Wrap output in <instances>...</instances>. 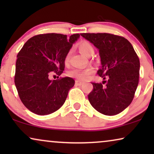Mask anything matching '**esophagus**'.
<instances>
[{"label":"esophagus","mask_w":154,"mask_h":154,"mask_svg":"<svg viewBox=\"0 0 154 154\" xmlns=\"http://www.w3.org/2000/svg\"><path fill=\"white\" fill-rule=\"evenodd\" d=\"M75 85H83V82H81V81H79V80H76V81H75Z\"/></svg>","instance_id":"1"}]
</instances>
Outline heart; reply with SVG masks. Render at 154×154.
I'll return each mask as SVG.
<instances>
[{
	"instance_id": "b5f03b06",
	"label": "heart",
	"mask_w": 154,
	"mask_h": 154,
	"mask_svg": "<svg viewBox=\"0 0 154 154\" xmlns=\"http://www.w3.org/2000/svg\"><path fill=\"white\" fill-rule=\"evenodd\" d=\"M78 48L80 52L85 56H91L94 54V49L93 46L90 43L85 41H83L78 44ZM71 51L68 52L64 59L65 64H68L69 59H70ZM94 73V69L92 67H88L85 69L75 68L70 70L68 72L69 76L75 78L78 80L81 81H85L89 79L90 75Z\"/></svg>"
}]
</instances>
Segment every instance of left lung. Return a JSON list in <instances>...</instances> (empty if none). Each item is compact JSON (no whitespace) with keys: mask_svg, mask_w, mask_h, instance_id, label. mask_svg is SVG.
<instances>
[{"mask_svg":"<svg viewBox=\"0 0 154 154\" xmlns=\"http://www.w3.org/2000/svg\"><path fill=\"white\" fill-rule=\"evenodd\" d=\"M81 35L98 48L102 67L97 74L107 79L102 83H92L93 90L88 94L89 102L102 114L116 115L127 108L134 98L140 77L137 54L123 36L107 33Z\"/></svg>","mask_w":154,"mask_h":154,"instance_id":"1","label":"left lung"}]
</instances>
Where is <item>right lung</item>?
I'll use <instances>...</instances> for the list:
<instances>
[{
  "label": "right lung",
  "instance_id": "add662e5",
  "mask_svg": "<svg viewBox=\"0 0 154 154\" xmlns=\"http://www.w3.org/2000/svg\"><path fill=\"white\" fill-rule=\"evenodd\" d=\"M79 36V33L69 38L54 33L36 35L19 52L14 84L23 104L31 112L50 114L64 104L75 81L69 77L50 81L49 76L63 73L65 57Z\"/></svg>",
  "mask_w": 154,
  "mask_h": 154
}]
</instances>
